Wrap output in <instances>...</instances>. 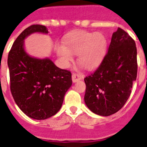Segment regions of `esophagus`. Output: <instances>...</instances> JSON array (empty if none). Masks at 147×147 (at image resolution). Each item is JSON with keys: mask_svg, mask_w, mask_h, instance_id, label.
<instances>
[{"mask_svg": "<svg viewBox=\"0 0 147 147\" xmlns=\"http://www.w3.org/2000/svg\"><path fill=\"white\" fill-rule=\"evenodd\" d=\"M83 78V75L80 73H73L72 74V81L73 82H76L78 80H81Z\"/></svg>", "mask_w": 147, "mask_h": 147, "instance_id": "esophagus-1", "label": "esophagus"}]
</instances>
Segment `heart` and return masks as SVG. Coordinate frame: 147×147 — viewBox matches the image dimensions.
I'll return each instance as SVG.
<instances>
[{
  "mask_svg": "<svg viewBox=\"0 0 147 147\" xmlns=\"http://www.w3.org/2000/svg\"><path fill=\"white\" fill-rule=\"evenodd\" d=\"M64 45L58 47L57 53L65 64L73 59L72 53L78 54V62L85 69H92L102 62L107 40L102 33L79 30L68 36Z\"/></svg>",
  "mask_w": 147,
  "mask_h": 147,
  "instance_id": "obj_1",
  "label": "heart"
}]
</instances>
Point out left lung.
Returning <instances> with one entry per match:
<instances>
[{
  "instance_id": "left-lung-1",
  "label": "left lung",
  "mask_w": 147,
  "mask_h": 147,
  "mask_svg": "<svg viewBox=\"0 0 147 147\" xmlns=\"http://www.w3.org/2000/svg\"><path fill=\"white\" fill-rule=\"evenodd\" d=\"M135 41L119 27L112 35L106 55L94 73L86 76L85 102L94 114L110 116L121 110L137 79Z\"/></svg>"
}]
</instances>
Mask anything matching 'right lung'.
I'll list each match as a JSON object with an SVG mask.
<instances>
[{"instance_id": "obj_1", "label": "right lung", "mask_w": 147, "mask_h": 147, "mask_svg": "<svg viewBox=\"0 0 147 147\" xmlns=\"http://www.w3.org/2000/svg\"><path fill=\"white\" fill-rule=\"evenodd\" d=\"M48 33L45 26L34 24L22 32L7 58L10 92L20 109L36 120L55 115L72 84L70 71L58 68L49 59H36L25 52L24 40L33 33Z\"/></svg>"}]
</instances>
